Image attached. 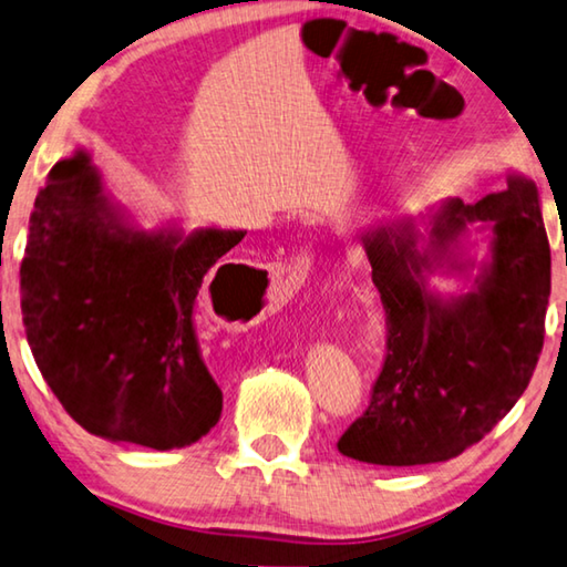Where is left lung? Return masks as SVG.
<instances>
[{"mask_svg":"<svg viewBox=\"0 0 567 567\" xmlns=\"http://www.w3.org/2000/svg\"><path fill=\"white\" fill-rule=\"evenodd\" d=\"M487 234L488 257L470 255ZM389 326L371 406L338 452L381 466L446 462L477 444L523 396L540 358L550 300V245L540 192L509 171L477 204L456 196L361 237ZM434 276H460L442 293Z\"/></svg>","mask_w":567,"mask_h":567,"instance_id":"8db88e82","label":"left lung"}]
</instances>
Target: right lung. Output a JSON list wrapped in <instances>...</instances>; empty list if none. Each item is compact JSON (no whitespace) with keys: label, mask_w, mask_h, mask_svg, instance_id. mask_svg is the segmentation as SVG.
I'll return each mask as SVG.
<instances>
[{"label":"right lung","mask_w":567,"mask_h":567,"mask_svg":"<svg viewBox=\"0 0 567 567\" xmlns=\"http://www.w3.org/2000/svg\"><path fill=\"white\" fill-rule=\"evenodd\" d=\"M245 235H186L176 221L146 229L107 192L90 151L52 166L20 267L22 322L42 379L80 426L158 452L209 434L221 391L199 355L194 302Z\"/></svg>","instance_id":"right-lung-1"}]
</instances>
